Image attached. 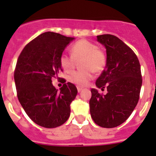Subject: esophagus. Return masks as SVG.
<instances>
[{"label":"esophagus","instance_id":"34e87169","mask_svg":"<svg viewBox=\"0 0 156 156\" xmlns=\"http://www.w3.org/2000/svg\"><path fill=\"white\" fill-rule=\"evenodd\" d=\"M77 89H78V92H80V91H81V90L83 89V87H80V86H78V87H77Z\"/></svg>","mask_w":156,"mask_h":156}]
</instances>
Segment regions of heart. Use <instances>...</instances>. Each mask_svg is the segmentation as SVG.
<instances>
[{
	"instance_id": "obj_1",
	"label": "heart",
	"mask_w": 156,
	"mask_h": 156,
	"mask_svg": "<svg viewBox=\"0 0 156 156\" xmlns=\"http://www.w3.org/2000/svg\"><path fill=\"white\" fill-rule=\"evenodd\" d=\"M80 62L81 70L72 72L69 81L78 86H85L93 78V73L101 72L106 65V55L97 45L86 39L75 42L71 47V55L62 53L59 56V64L66 72H69Z\"/></svg>"
}]
</instances>
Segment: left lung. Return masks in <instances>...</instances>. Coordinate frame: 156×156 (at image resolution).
<instances>
[{"label": "left lung", "instance_id": "obj_1", "mask_svg": "<svg viewBox=\"0 0 156 156\" xmlns=\"http://www.w3.org/2000/svg\"><path fill=\"white\" fill-rule=\"evenodd\" d=\"M106 48V66L96 81L97 87H105L103 95L91 89L90 112L99 126L112 128L122 125L133 112L140 98L142 75L139 59L126 44L112 34L97 36Z\"/></svg>", "mask_w": 156, "mask_h": 156}]
</instances>
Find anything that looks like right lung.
Here are the masks:
<instances>
[{
    "mask_svg": "<svg viewBox=\"0 0 156 156\" xmlns=\"http://www.w3.org/2000/svg\"><path fill=\"white\" fill-rule=\"evenodd\" d=\"M73 39L59 33L44 32L27 44L17 59L14 71L17 97L30 119L41 127H59L70 115V104L78 93L76 87L65 81L58 90L51 79L62 72L59 56Z\"/></svg>",
    "mask_w": 156,
    "mask_h": 156,
    "instance_id": "right-lung-1",
    "label": "right lung"
}]
</instances>
